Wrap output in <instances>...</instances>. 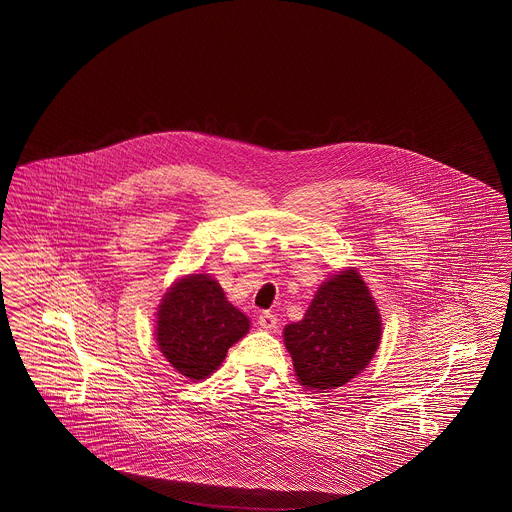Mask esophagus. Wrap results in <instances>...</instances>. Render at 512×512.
<instances>
[{"label":"esophagus","instance_id":"34e87169","mask_svg":"<svg viewBox=\"0 0 512 512\" xmlns=\"http://www.w3.org/2000/svg\"><path fill=\"white\" fill-rule=\"evenodd\" d=\"M257 322H259V326L265 328V330H276V326H278V318H276V315H272L270 311L261 313V315L257 317Z\"/></svg>","mask_w":512,"mask_h":512}]
</instances>
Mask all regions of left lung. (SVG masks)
Returning a JSON list of instances; mask_svg holds the SVG:
<instances>
[{
  "instance_id": "obj_1",
  "label": "left lung",
  "mask_w": 512,
  "mask_h": 512,
  "mask_svg": "<svg viewBox=\"0 0 512 512\" xmlns=\"http://www.w3.org/2000/svg\"><path fill=\"white\" fill-rule=\"evenodd\" d=\"M382 320L355 270L334 274L318 288L299 322L284 328L297 380L307 390H334L355 378L374 357Z\"/></svg>"
}]
</instances>
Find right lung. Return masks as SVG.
<instances>
[{
    "label": "right lung",
    "mask_w": 512,
    "mask_h": 512,
    "mask_svg": "<svg viewBox=\"0 0 512 512\" xmlns=\"http://www.w3.org/2000/svg\"><path fill=\"white\" fill-rule=\"evenodd\" d=\"M157 315L161 353L190 380L215 372L228 347L249 330L247 317L226 301L219 282L207 274L178 280Z\"/></svg>",
    "instance_id": "obj_1"
}]
</instances>
